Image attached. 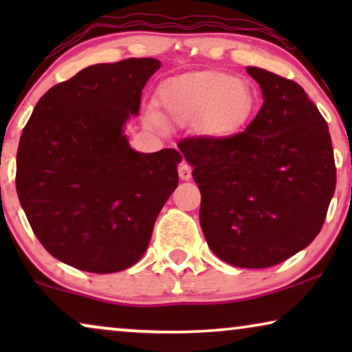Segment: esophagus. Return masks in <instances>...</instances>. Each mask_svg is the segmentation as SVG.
<instances>
[{"label":"esophagus","instance_id":"esophagus-1","mask_svg":"<svg viewBox=\"0 0 352 352\" xmlns=\"http://www.w3.org/2000/svg\"><path fill=\"white\" fill-rule=\"evenodd\" d=\"M177 171H179V177L182 181H189L192 177V166L189 165V163L182 162L179 168H177Z\"/></svg>","mask_w":352,"mask_h":352}]
</instances>
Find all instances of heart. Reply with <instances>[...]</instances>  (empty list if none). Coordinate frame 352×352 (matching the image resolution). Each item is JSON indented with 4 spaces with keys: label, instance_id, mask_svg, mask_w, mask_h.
Listing matches in <instances>:
<instances>
[{
    "label": "heart",
    "instance_id": "1",
    "mask_svg": "<svg viewBox=\"0 0 352 352\" xmlns=\"http://www.w3.org/2000/svg\"><path fill=\"white\" fill-rule=\"evenodd\" d=\"M157 102L163 117L186 124L197 123L206 136L223 138L242 126L254 109L248 81L226 72H195L170 78L158 86ZM160 124L155 113L148 115Z\"/></svg>",
    "mask_w": 352,
    "mask_h": 352
}]
</instances>
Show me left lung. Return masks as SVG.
Returning <instances> with one entry per match:
<instances>
[{"instance_id": "8db88e82", "label": "left lung", "mask_w": 352, "mask_h": 352, "mask_svg": "<svg viewBox=\"0 0 352 352\" xmlns=\"http://www.w3.org/2000/svg\"><path fill=\"white\" fill-rule=\"evenodd\" d=\"M263 107L232 136L177 144L194 166L200 226L216 256L237 267L285 261L320 232L336 186L329 124L295 81L248 67Z\"/></svg>"}]
</instances>
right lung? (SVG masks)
I'll return each instance as SVG.
<instances>
[{"instance_id":"1","label":"right lung","mask_w":352,"mask_h":352,"mask_svg":"<svg viewBox=\"0 0 352 352\" xmlns=\"http://www.w3.org/2000/svg\"><path fill=\"white\" fill-rule=\"evenodd\" d=\"M160 65L133 57L86 67L38 100L22 131L19 200L43 247L80 271L136 264L179 182L176 148L141 153L123 134Z\"/></svg>"}]
</instances>
